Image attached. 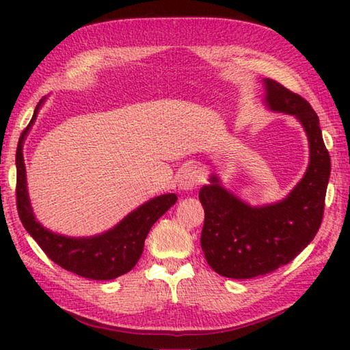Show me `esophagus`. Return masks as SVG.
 <instances>
[{
  "mask_svg": "<svg viewBox=\"0 0 350 350\" xmlns=\"http://www.w3.org/2000/svg\"><path fill=\"white\" fill-rule=\"evenodd\" d=\"M200 182V173L196 167H185L177 174V187L182 191L194 189Z\"/></svg>",
  "mask_w": 350,
  "mask_h": 350,
  "instance_id": "34e87169",
  "label": "esophagus"
}]
</instances>
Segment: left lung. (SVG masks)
I'll return each instance as SVG.
<instances>
[{
  "label": "left lung",
  "mask_w": 350,
  "mask_h": 350,
  "mask_svg": "<svg viewBox=\"0 0 350 350\" xmlns=\"http://www.w3.org/2000/svg\"><path fill=\"white\" fill-rule=\"evenodd\" d=\"M265 103L295 116L307 132L310 163L301 182L278 203L251 207L222 187L217 174L200 189L204 207L202 250L212 269L227 278L266 275L299 254L322 224L331 174L319 117L310 103L273 79L263 81Z\"/></svg>",
  "instance_id": "1"
}]
</instances>
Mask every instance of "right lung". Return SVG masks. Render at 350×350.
<instances>
[{"instance_id":"add662e5","label":"right lung","mask_w":350,"mask_h":350,"mask_svg":"<svg viewBox=\"0 0 350 350\" xmlns=\"http://www.w3.org/2000/svg\"><path fill=\"white\" fill-rule=\"evenodd\" d=\"M43 99L37 103L31 122L21 133L16 150V206L22 226L52 262L63 269L90 280H114L129 272L143 254L152 226L177 202L176 194H163L141 204L108 232L90 237H68L44 228L29 204L22 146L36 120Z\"/></svg>"}]
</instances>
